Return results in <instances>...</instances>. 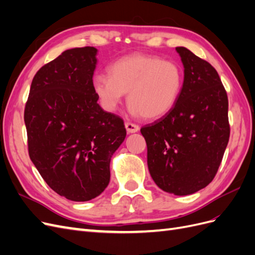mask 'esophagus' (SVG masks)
I'll return each mask as SVG.
<instances>
[{
	"label": "esophagus",
	"mask_w": 255,
	"mask_h": 255,
	"mask_svg": "<svg viewBox=\"0 0 255 255\" xmlns=\"http://www.w3.org/2000/svg\"><path fill=\"white\" fill-rule=\"evenodd\" d=\"M126 128L128 130V133H136L139 130V126L135 125V123L132 122H126Z\"/></svg>",
	"instance_id": "1"
}]
</instances>
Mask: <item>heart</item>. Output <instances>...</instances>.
Wrapping results in <instances>:
<instances>
[{
  "instance_id": "1",
  "label": "heart",
  "mask_w": 255,
  "mask_h": 255,
  "mask_svg": "<svg viewBox=\"0 0 255 255\" xmlns=\"http://www.w3.org/2000/svg\"><path fill=\"white\" fill-rule=\"evenodd\" d=\"M91 85L105 111L117 110L128 92L130 113L155 119L173 109L182 90L183 72L174 61L138 53L116 60L109 74H96Z\"/></svg>"
}]
</instances>
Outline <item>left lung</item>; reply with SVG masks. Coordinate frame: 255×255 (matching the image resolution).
I'll return each instance as SVG.
<instances>
[{"label": "left lung", "mask_w": 255, "mask_h": 255, "mask_svg": "<svg viewBox=\"0 0 255 255\" xmlns=\"http://www.w3.org/2000/svg\"><path fill=\"white\" fill-rule=\"evenodd\" d=\"M184 82L173 109L140 128L153 181L169 194L186 196L215 177L230 138L229 101L216 69L188 49L175 48Z\"/></svg>", "instance_id": "8db88e82"}]
</instances>
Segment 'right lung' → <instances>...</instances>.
Segmentation results:
<instances>
[{
    "instance_id": "obj_1",
    "label": "right lung",
    "mask_w": 255,
    "mask_h": 255,
    "mask_svg": "<svg viewBox=\"0 0 255 255\" xmlns=\"http://www.w3.org/2000/svg\"><path fill=\"white\" fill-rule=\"evenodd\" d=\"M98 50H66L35 74L24 111L28 154L49 186L84 202L101 195L113 154L127 130L98 104L92 76Z\"/></svg>"
}]
</instances>
